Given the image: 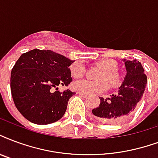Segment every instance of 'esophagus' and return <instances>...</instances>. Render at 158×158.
<instances>
[{"instance_id": "obj_1", "label": "esophagus", "mask_w": 158, "mask_h": 158, "mask_svg": "<svg viewBox=\"0 0 158 158\" xmlns=\"http://www.w3.org/2000/svg\"><path fill=\"white\" fill-rule=\"evenodd\" d=\"M78 94H79L80 95V96H82V97H84V98H86V97H88V96H89V95H88L87 94H84V93L78 92Z\"/></svg>"}]
</instances>
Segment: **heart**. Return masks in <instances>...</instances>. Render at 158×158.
Masks as SVG:
<instances>
[{"instance_id": "obj_1", "label": "heart", "mask_w": 158, "mask_h": 158, "mask_svg": "<svg viewBox=\"0 0 158 158\" xmlns=\"http://www.w3.org/2000/svg\"><path fill=\"white\" fill-rule=\"evenodd\" d=\"M97 65L102 69L98 74L97 81H89L87 79L77 80L72 84V88L75 91L84 94L103 92L108 89V83L113 87H116L120 84L121 77L118 72V63L114 60L106 59L97 63ZM70 73L74 78H80L85 74V68L79 62H75L70 66Z\"/></svg>"}]
</instances>
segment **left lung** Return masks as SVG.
Instances as JSON below:
<instances>
[{
    "label": "left lung",
    "mask_w": 158,
    "mask_h": 158,
    "mask_svg": "<svg viewBox=\"0 0 158 158\" xmlns=\"http://www.w3.org/2000/svg\"><path fill=\"white\" fill-rule=\"evenodd\" d=\"M123 61L127 74L118 93L107 98L100 97L99 106L92 110L98 120L107 123H118L127 119L135 110L146 88L147 75L140 62L137 60Z\"/></svg>",
    "instance_id": "8db88e82"
}]
</instances>
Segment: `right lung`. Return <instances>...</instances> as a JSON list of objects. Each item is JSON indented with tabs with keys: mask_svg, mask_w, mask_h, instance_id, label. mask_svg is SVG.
Masks as SVG:
<instances>
[{
	"mask_svg": "<svg viewBox=\"0 0 158 158\" xmlns=\"http://www.w3.org/2000/svg\"><path fill=\"white\" fill-rule=\"evenodd\" d=\"M73 60L64 55L38 49L24 53L10 74V90L18 111L30 122L49 124L60 120L65 113L69 89L60 92L59 85L72 82Z\"/></svg>",
	"mask_w": 158,
	"mask_h": 158,
	"instance_id": "1",
	"label": "right lung"
}]
</instances>
